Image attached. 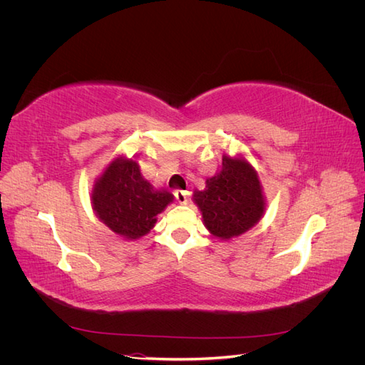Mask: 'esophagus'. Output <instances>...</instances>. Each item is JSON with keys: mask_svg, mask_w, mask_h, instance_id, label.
<instances>
[{"mask_svg": "<svg viewBox=\"0 0 365 365\" xmlns=\"http://www.w3.org/2000/svg\"><path fill=\"white\" fill-rule=\"evenodd\" d=\"M175 197L176 201H178L180 204H187L189 202V197H190V192L189 190H176L175 192Z\"/></svg>", "mask_w": 365, "mask_h": 365, "instance_id": "34e87169", "label": "esophagus"}]
</instances>
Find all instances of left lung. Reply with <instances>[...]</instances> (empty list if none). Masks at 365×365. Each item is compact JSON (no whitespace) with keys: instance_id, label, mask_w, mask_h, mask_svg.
<instances>
[{"instance_id":"left-lung-1","label":"left lung","mask_w":365,"mask_h":365,"mask_svg":"<svg viewBox=\"0 0 365 365\" xmlns=\"http://www.w3.org/2000/svg\"><path fill=\"white\" fill-rule=\"evenodd\" d=\"M193 200L201 208L204 224L219 239L244 235L256 225L264 212L259 176L242 158H222V169L207 180V189Z\"/></svg>"}]
</instances>
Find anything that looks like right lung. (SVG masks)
Returning <instances> with one entry per match:
<instances>
[{
    "mask_svg": "<svg viewBox=\"0 0 365 365\" xmlns=\"http://www.w3.org/2000/svg\"><path fill=\"white\" fill-rule=\"evenodd\" d=\"M94 212L115 235L138 239L157 222V215L173 201V195L155 190L141 176L137 161L115 158L94 184Z\"/></svg>",
    "mask_w": 365,
    "mask_h": 365,
    "instance_id": "obj_1",
    "label": "right lung"
}]
</instances>
